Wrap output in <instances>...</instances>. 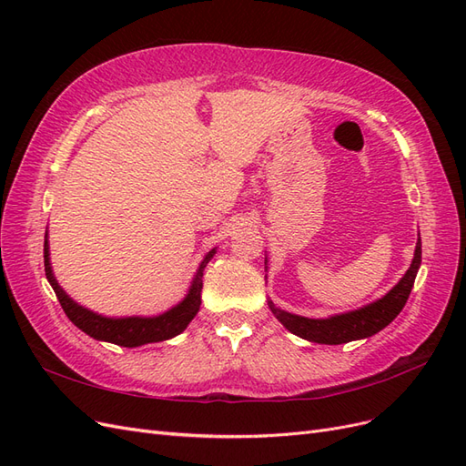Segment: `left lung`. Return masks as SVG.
I'll list each match as a JSON object with an SVG mask.
<instances>
[{
	"label": "left lung",
	"mask_w": 466,
	"mask_h": 466,
	"mask_svg": "<svg viewBox=\"0 0 466 466\" xmlns=\"http://www.w3.org/2000/svg\"><path fill=\"white\" fill-rule=\"evenodd\" d=\"M420 263H422V242H420L418 238L414 259L409 267V271L402 275V279L383 298L375 299V302L368 306H362L352 311L329 315V318H323V319L304 318V315L284 311L273 304V299H267V304L271 308L275 318L287 327L290 333H294L299 339H306L309 342L344 344L350 340L368 339L375 333H380L381 329H385L389 323H391L400 313L404 304H407L414 279L418 275ZM265 265H267V258H265Z\"/></svg>",
	"instance_id": "left-lung-1"
}]
</instances>
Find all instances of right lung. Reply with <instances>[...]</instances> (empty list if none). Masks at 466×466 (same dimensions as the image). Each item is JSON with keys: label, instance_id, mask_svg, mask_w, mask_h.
Listing matches in <instances>:
<instances>
[{"label": "right lung", "instance_id": "add662e5", "mask_svg": "<svg viewBox=\"0 0 466 466\" xmlns=\"http://www.w3.org/2000/svg\"><path fill=\"white\" fill-rule=\"evenodd\" d=\"M215 253H217V248H213L205 255L203 261L199 263L198 273L193 275L191 287L182 302H177L168 311L151 315V318H143V315H131V318H106V315H100L75 302V299L62 287H59V282L54 277L52 263H50L48 232L44 236V271H46V279L52 284L59 304H62L66 315L75 327H79L83 333H86L88 337H93L96 340L112 342V344H117V347L135 349V347H143V344H148V342L168 340L186 331V327L199 311L203 271L207 263L213 259Z\"/></svg>", "mask_w": 466, "mask_h": 466}]
</instances>
